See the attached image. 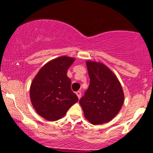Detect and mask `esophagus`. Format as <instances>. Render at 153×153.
Listing matches in <instances>:
<instances>
[{
	"label": "esophagus",
	"mask_w": 153,
	"mask_h": 153,
	"mask_svg": "<svg viewBox=\"0 0 153 153\" xmlns=\"http://www.w3.org/2000/svg\"><path fill=\"white\" fill-rule=\"evenodd\" d=\"M76 95L77 96H78V98L79 99H80V97H81V92H80V91H77L76 92Z\"/></svg>",
	"instance_id": "esophagus-1"
}]
</instances>
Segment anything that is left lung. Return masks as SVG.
I'll use <instances>...</instances> for the list:
<instances>
[{
	"label": "left lung",
	"instance_id": "8db88e82",
	"mask_svg": "<svg viewBox=\"0 0 153 153\" xmlns=\"http://www.w3.org/2000/svg\"><path fill=\"white\" fill-rule=\"evenodd\" d=\"M90 84L80 103L85 118L94 125L110 122L119 113L124 95L120 82L101 62H86Z\"/></svg>",
	"mask_w": 153,
	"mask_h": 153
}]
</instances>
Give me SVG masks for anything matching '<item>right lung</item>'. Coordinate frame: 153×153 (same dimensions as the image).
<instances>
[{"mask_svg":"<svg viewBox=\"0 0 153 153\" xmlns=\"http://www.w3.org/2000/svg\"><path fill=\"white\" fill-rule=\"evenodd\" d=\"M75 58L61 56L44 65L33 79L30 99L36 113L48 121L62 118L71 107L78 101L71 90V80L67 71Z\"/></svg>","mask_w":153,"mask_h":153,"instance_id":"right-lung-1","label":"right lung"}]
</instances>
